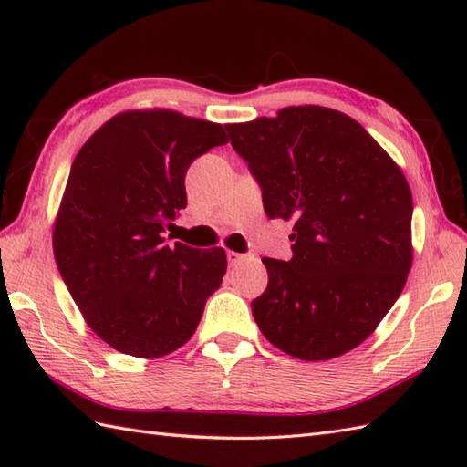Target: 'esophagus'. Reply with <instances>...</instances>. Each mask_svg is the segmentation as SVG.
Segmentation results:
<instances>
[{
    "mask_svg": "<svg viewBox=\"0 0 467 467\" xmlns=\"http://www.w3.org/2000/svg\"><path fill=\"white\" fill-rule=\"evenodd\" d=\"M226 259H228V265L234 266V265H239L241 261H244L246 254L236 253V251H226Z\"/></svg>",
    "mask_w": 467,
    "mask_h": 467,
    "instance_id": "1",
    "label": "esophagus"
}]
</instances>
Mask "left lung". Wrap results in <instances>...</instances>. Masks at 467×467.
I'll return each mask as SVG.
<instances>
[{
    "mask_svg": "<svg viewBox=\"0 0 467 467\" xmlns=\"http://www.w3.org/2000/svg\"><path fill=\"white\" fill-rule=\"evenodd\" d=\"M263 188L269 218L293 221V259H263L251 303L261 333L303 361L355 349L401 295L413 261V198L401 168L333 108L289 106L226 124Z\"/></svg>",
    "mask_w": 467,
    "mask_h": 467,
    "instance_id": "1",
    "label": "left lung"
}]
</instances>
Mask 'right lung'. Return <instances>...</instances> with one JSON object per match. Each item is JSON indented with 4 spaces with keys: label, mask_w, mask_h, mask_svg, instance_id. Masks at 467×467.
<instances>
[{
    "label": "right lung",
    "mask_w": 467,
    "mask_h": 467,
    "mask_svg": "<svg viewBox=\"0 0 467 467\" xmlns=\"http://www.w3.org/2000/svg\"><path fill=\"white\" fill-rule=\"evenodd\" d=\"M223 124L166 108L112 116L76 154L52 244L88 327L112 349L158 359L194 335L226 253L168 244L188 166L226 144Z\"/></svg>",
    "instance_id": "1"
}]
</instances>
